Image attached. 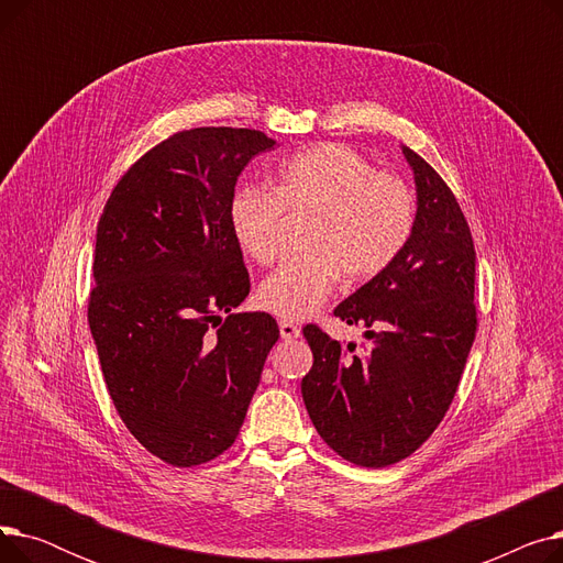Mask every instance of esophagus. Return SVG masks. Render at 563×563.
<instances>
[{"mask_svg": "<svg viewBox=\"0 0 563 563\" xmlns=\"http://www.w3.org/2000/svg\"><path fill=\"white\" fill-rule=\"evenodd\" d=\"M278 327H280V338L285 342H291V340H297L301 335V329L297 327V323H291V321H280Z\"/></svg>", "mask_w": 563, "mask_h": 563, "instance_id": "esophagus-1", "label": "esophagus"}]
</instances>
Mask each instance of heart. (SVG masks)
Instances as JSON below:
<instances>
[{"label": "heart", "mask_w": 563, "mask_h": 563, "mask_svg": "<svg viewBox=\"0 0 563 563\" xmlns=\"http://www.w3.org/2000/svg\"><path fill=\"white\" fill-rule=\"evenodd\" d=\"M285 210L312 212L306 228L310 251L287 260L257 291V303L285 321L314 314L342 274L363 283L386 272L416 225L410 187L344 143H319L287 157L276 168L274 191H234L230 230L255 262L272 264L278 257Z\"/></svg>", "instance_id": "1"}]
</instances>
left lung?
I'll list each match as a JSON object with an SVG mask.
<instances>
[{"label": "left lung", "mask_w": 563, "mask_h": 563, "mask_svg": "<svg viewBox=\"0 0 563 563\" xmlns=\"http://www.w3.org/2000/svg\"><path fill=\"white\" fill-rule=\"evenodd\" d=\"M418 214L410 240L386 272L335 308L365 327L356 353L308 323L312 369L301 380L308 416L327 445L363 467L416 452L456 395L477 333L475 242L448 183L410 147Z\"/></svg>", "instance_id": "1"}]
</instances>
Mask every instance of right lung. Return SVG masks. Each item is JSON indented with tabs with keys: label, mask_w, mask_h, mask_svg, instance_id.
Listing matches in <instances>:
<instances>
[{
	"label": "right lung",
	"mask_w": 563,
	"mask_h": 563,
	"mask_svg": "<svg viewBox=\"0 0 563 563\" xmlns=\"http://www.w3.org/2000/svg\"><path fill=\"white\" fill-rule=\"evenodd\" d=\"M274 143L246 128L175 132L128 168L98 223L88 327L107 390L175 467L232 445L280 335L272 314L234 312L251 280L228 219L236 177Z\"/></svg>",
	"instance_id": "obj_1"
}]
</instances>
